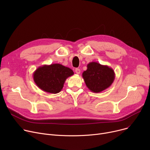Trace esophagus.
<instances>
[{
  "label": "esophagus",
  "instance_id": "34e87169",
  "mask_svg": "<svg viewBox=\"0 0 150 150\" xmlns=\"http://www.w3.org/2000/svg\"><path fill=\"white\" fill-rule=\"evenodd\" d=\"M80 72H81L80 69H75V72H76V74H80Z\"/></svg>",
  "mask_w": 150,
  "mask_h": 150
}]
</instances>
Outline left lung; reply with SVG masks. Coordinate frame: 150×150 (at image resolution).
<instances>
[{
  "mask_svg": "<svg viewBox=\"0 0 150 150\" xmlns=\"http://www.w3.org/2000/svg\"><path fill=\"white\" fill-rule=\"evenodd\" d=\"M82 76L88 88L91 92L99 93L111 86L115 74L111 67L97 62H91Z\"/></svg>",
  "mask_w": 150,
  "mask_h": 150,
  "instance_id": "obj_1",
  "label": "left lung"
}]
</instances>
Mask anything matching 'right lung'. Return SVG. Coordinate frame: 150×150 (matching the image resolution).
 <instances>
[{
	"label": "right lung",
	"mask_w": 150,
	"mask_h": 150,
	"mask_svg": "<svg viewBox=\"0 0 150 150\" xmlns=\"http://www.w3.org/2000/svg\"><path fill=\"white\" fill-rule=\"evenodd\" d=\"M74 74L73 70L60 64L39 67L34 72L33 80L38 87L50 93H59L67 78Z\"/></svg>",
	"instance_id": "right-lung-1"
}]
</instances>
